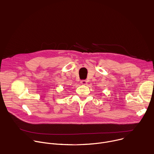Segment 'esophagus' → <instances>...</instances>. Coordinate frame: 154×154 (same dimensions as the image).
I'll list each match as a JSON object with an SVG mask.
<instances>
[{
    "label": "esophagus",
    "mask_w": 154,
    "mask_h": 154,
    "mask_svg": "<svg viewBox=\"0 0 154 154\" xmlns=\"http://www.w3.org/2000/svg\"><path fill=\"white\" fill-rule=\"evenodd\" d=\"M80 83H81V84H82V85H86L87 83V81L86 80H82L80 82Z\"/></svg>",
    "instance_id": "obj_1"
}]
</instances>
